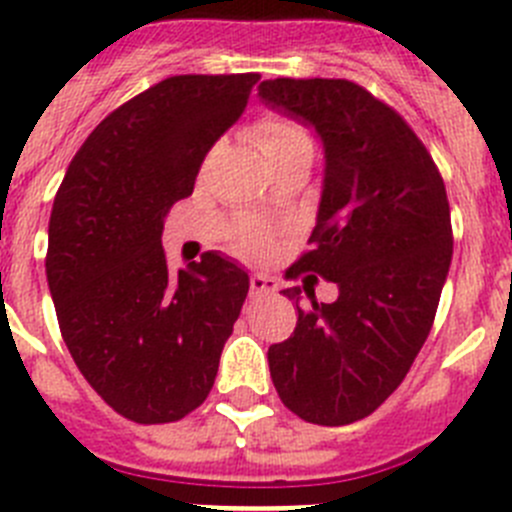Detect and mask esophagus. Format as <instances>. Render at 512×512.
Returning a JSON list of instances; mask_svg holds the SVG:
<instances>
[{
	"label": "esophagus",
	"mask_w": 512,
	"mask_h": 512,
	"mask_svg": "<svg viewBox=\"0 0 512 512\" xmlns=\"http://www.w3.org/2000/svg\"><path fill=\"white\" fill-rule=\"evenodd\" d=\"M278 290V280L267 278V275H252L250 278V295L260 298V295H272Z\"/></svg>",
	"instance_id": "34e87169"
}]
</instances>
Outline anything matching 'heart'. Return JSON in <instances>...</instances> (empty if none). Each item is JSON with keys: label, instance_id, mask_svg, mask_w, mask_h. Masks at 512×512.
Here are the masks:
<instances>
[{"label": "heart", "instance_id": "b5f03b06", "mask_svg": "<svg viewBox=\"0 0 512 512\" xmlns=\"http://www.w3.org/2000/svg\"><path fill=\"white\" fill-rule=\"evenodd\" d=\"M250 136L270 166H278L290 159H310L313 154V138H310L308 128L295 118L267 113L250 128ZM240 247L247 252H257L262 247V237L247 234L242 237Z\"/></svg>", "mask_w": 512, "mask_h": 512}]
</instances>
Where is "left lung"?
Segmentation results:
<instances>
[{
  "instance_id": "1",
  "label": "left lung",
  "mask_w": 512,
  "mask_h": 512,
  "mask_svg": "<svg viewBox=\"0 0 512 512\" xmlns=\"http://www.w3.org/2000/svg\"><path fill=\"white\" fill-rule=\"evenodd\" d=\"M262 103L315 128L326 171L313 250L293 267L338 285L283 290L298 305L293 336L267 351L290 412L323 427L358 422L384 404L432 331L452 262L450 202L432 156L407 121L351 80L278 78Z\"/></svg>"
}]
</instances>
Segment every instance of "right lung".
Segmentation results:
<instances>
[{"instance_id":"add662e5","label":"right lung","mask_w":512,"mask_h":512,"mask_svg":"<svg viewBox=\"0 0 512 512\" xmlns=\"http://www.w3.org/2000/svg\"><path fill=\"white\" fill-rule=\"evenodd\" d=\"M260 75H174L95 126L55 194L47 285L62 341L108 407L176 422L207 399L250 278L219 252L174 272L164 217Z\"/></svg>"}]
</instances>
